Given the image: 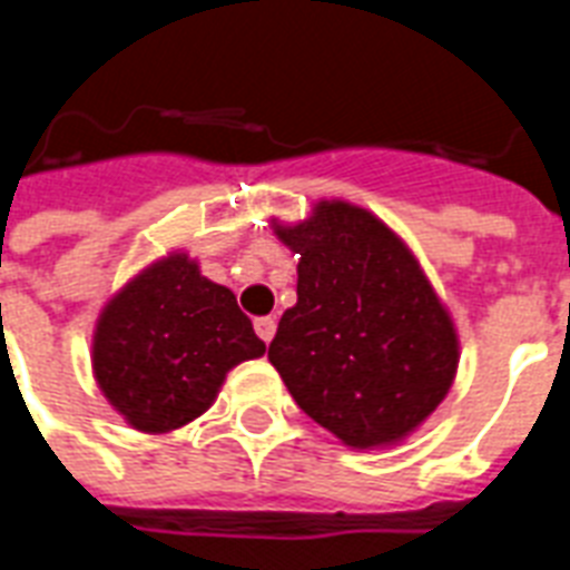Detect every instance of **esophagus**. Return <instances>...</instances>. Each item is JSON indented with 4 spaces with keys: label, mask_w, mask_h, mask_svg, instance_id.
<instances>
[{
    "label": "esophagus",
    "mask_w": 570,
    "mask_h": 570,
    "mask_svg": "<svg viewBox=\"0 0 570 570\" xmlns=\"http://www.w3.org/2000/svg\"><path fill=\"white\" fill-rule=\"evenodd\" d=\"M275 320L272 316H259V320H254V331H257V337L263 340V343H272V337H275Z\"/></svg>",
    "instance_id": "esophagus-1"
}]
</instances>
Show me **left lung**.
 Wrapping results in <instances>:
<instances>
[{
    "label": "left lung",
    "instance_id": "left-lung-1",
    "mask_svg": "<svg viewBox=\"0 0 570 570\" xmlns=\"http://www.w3.org/2000/svg\"><path fill=\"white\" fill-rule=\"evenodd\" d=\"M298 254V302L268 361L304 414L343 443H396L441 405L459 366L450 313L390 227L343 200L277 227Z\"/></svg>",
    "mask_w": 570,
    "mask_h": 570
}]
</instances>
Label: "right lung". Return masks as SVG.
Wrapping results in <instances>:
<instances>
[{
    "label": "right lung",
    "instance_id": "right-lung-1",
    "mask_svg": "<svg viewBox=\"0 0 570 570\" xmlns=\"http://www.w3.org/2000/svg\"><path fill=\"white\" fill-rule=\"evenodd\" d=\"M266 343L227 286L171 254L120 289L94 334V375L138 432H171L213 405L227 370Z\"/></svg>",
    "mask_w": 570,
    "mask_h": 570
}]
</instances>
